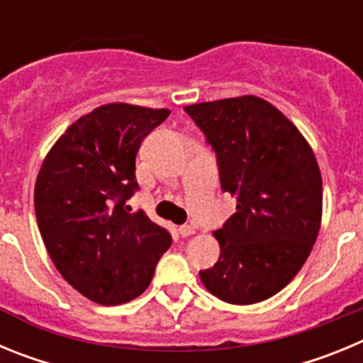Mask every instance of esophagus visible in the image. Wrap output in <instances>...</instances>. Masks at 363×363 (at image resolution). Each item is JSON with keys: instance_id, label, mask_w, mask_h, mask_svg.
I'll use <instances>...</instances> for the list:
<instances>
[{"instance_id": "34e87169", "label": "esophagus", "mask_w": 363, "mask_h": 363, "mask_svg": "<svg viewBox=\"0 0 363 363\" xmlns=\"http://www.w3.org/2000/svg\"><path fill=\"white\" fill-rule=\"evenodd\" d=\"M178 233H179V236H184V238H187V236L194 234V227L182 225V227H178Z\"/></svg>"}]
</instances>
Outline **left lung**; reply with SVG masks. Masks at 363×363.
<instances>
[{
  "label": "left lung",
  "mask_w": 363,
  "mask_h": 363,
  "mask_svg": "<svg viewBox=\"0 0 363 363\" xmlns=\"http://www.w3.org/2000/svg\"><path fill=\"white\" fill-rule=\"evenodd\" d=\"M218 160L236 213L214 230L220 258L205 289L234 306L280 293L311 255L322 223V174L296 125L258 96L185 107Z\"/></svg>",
  "instance_id": "left-lung-1"
}]
</instances>
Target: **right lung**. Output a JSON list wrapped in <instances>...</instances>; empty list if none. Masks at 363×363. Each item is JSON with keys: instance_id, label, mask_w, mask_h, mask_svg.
<instances>
[{"instance_id": "right-lung-1", "label": "right lung", "mask_w": 363, "mask_h": 363, "mask_svg": "<svg viewBox=\"0 0 363 363\" xmlns=\"http://www.w3.org/2000/svg\"><path fill=\"white\" fill-rule=\"evenodd\" d=\"M169 108L108 104L74 121L41 163L34 209L47 252L74 289L101 306H120L149 287L171 234L143 211L136 154Z\"/></svg>"}]
</instances>
